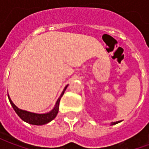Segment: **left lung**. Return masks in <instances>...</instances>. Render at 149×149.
<instances>
[{
    "instance_id": "left-lung-1",
    "label": "left lung",
    "mask_w": 149,
    "mask_h": 149,
    "mask_svg": "<svg viewBox=\"0 0 149 149\" xmlns=\"http://www.w3.org/2000/svg\"><path fill=\"white\" fill-rule=\"evenodd\" d=\"M120 122H121V121H120H120L112 122V123H111V125H116V124H118V123H120Z\"/></svg>"
}]
</instances>
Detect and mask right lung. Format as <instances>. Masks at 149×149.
I'll return each mask as SVG.
<instances>
[{
    "instance_id": "right-lung-1",
    "label": "right lung",
    "mask_w": 149,
    "mask_h": 149,
    "mask_svg": "<svg viewBox=\"0 0 149 149\" xmlns=\"http://www.w3.org/2000/svg\"><path fill=\"white\" fill-rule=\"evenodd\" d=\"M67 87H68V85H66L65 87L64 90L62 92V93L61 94V96L58 98V100H56L54 108L50 112H46V113H42V114L28 112V111H25V110H22L21 109H19L13 104V102L12 101V100L10 99V97H9L8 94V100H9V102H10L11 105L13 108V109L15 110L16 113L20 116V118L21 120H23L24 121L27 122V123L30 124V125H45V124H48L50 121H52V120L56 116L57 113H58L60 100H61V98L62 96L65 93V91L66 90Z\"/></svg>"
}]
</instances>
